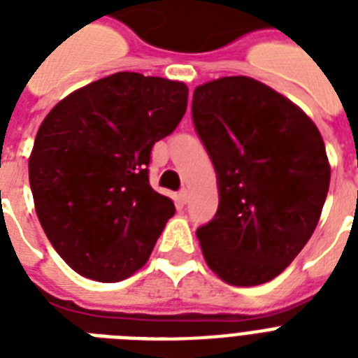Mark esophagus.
<instances>
[{"label": "esophagus", "mask_w": 358, "mask_h": 358, "mask_svg": "<svg viewBox=\"0 0 358 358\" xmlns=\"http://www.w3.org/2000/svg\"><path fill=\"white\" fill-rule=\"evenodd\" d=\"M178 195H180V201L184 202V204H185V202H189V189H187V187H184V189H180Z\"/></svg>", "instance_id": "1"}]
</instances>
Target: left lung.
Masks as SVG:
<instances>
[{
  "instance_id": "obj_1",
  "label": "left lung",
  "mask_w": 358,
  "mask_h": 358,
  "mask_svg": "<svg viewBox=\"0 0 358 358\" xmlns=\"http://www.w3.org/2000/svg\"><path fill=\"white\" fill-rule=\"evenodd\" d=\"M191 113L219 187L215 217L196 229L202 255L232 286L267 282L322 215L331 182L322 134L294 102L245 76L196 87Z\"/></svg>"
}]
</instances>
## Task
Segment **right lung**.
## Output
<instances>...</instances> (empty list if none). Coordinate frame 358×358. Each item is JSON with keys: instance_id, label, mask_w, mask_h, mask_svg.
Returning <instances> with one entry per match:
<instances>
[{"instance_id": "right-lung-1", "label": "right lung", "mask_w": 358, "mask_h": 358, "mask_svg": "<svg viewBox=\"0 0 358 358\" xmlns=\"http://www.w3.org/2000/svg\"><path fill=\"white\" fill-rule=\"evenodd\" d=\"M182 81L117 72L61 100L42 120L29 184L42 229L76 273L98 282L134 275L173 201L148 182L152 146L187 109Z\"/></svg>"}]
</instances>
